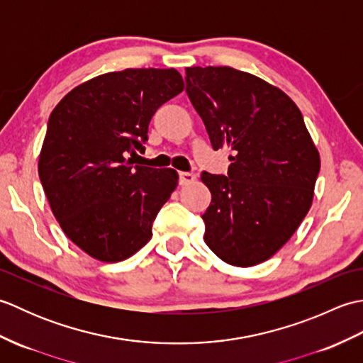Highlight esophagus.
<instances>
[{
  "label": "esophagus",
  "instance_id": "obj_1",
  "mask_svg": "<svg viewBox=\"0 0 363 363\" xmlns=\"http://www.w3.org/2000/svg\"><path fill=\"white\" fill-rule=\"evenodd\" d=\"M196 181V174L194 173H179V184L181 186H190V184H194Z\"/></svg>",
  "mask_w": 363,
  "mask_h": 363
}]
</instances>
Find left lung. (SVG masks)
I'll use <instances>...</instances> for the list:
<instances>
[{
  "mask_svg": "<svg viewBox=\"0 0 363 363\" xmlns=\"http://www.w3.org/2000/svg\"><path fill=\"white\" fill-rule=\"evenodd\" d=\"M186 74L213 150L233 151L228 176L201 174L212 194L204 242L229 265L262 264L309 212L320 152L281 89L230 67H190Z\"/></svg>",
  "mask_w": 363,
  "mask_h": 363,
  "instance_id": "left-lung-1",
  "label": "left lung"
}]
</instances>
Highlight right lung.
<instances>
[{"label": "right lung", "mask_w": 363, "mask_h": 363, "mask_svg": "<svg viewBox=\"0 0 363 363\" xmlns=\"http://www.w3.org/2000/svg\"><path fill=\"white\" fill-rule=\"evenodd\" d=\"M182 90L174 68H126L79 84L51 112L38 177L65 235L90 257L121 262L151 240L179 176L126 157L145 151L151 117Z\"/></svg>", "instance_id": "right-lung-1"}]
</instances>
